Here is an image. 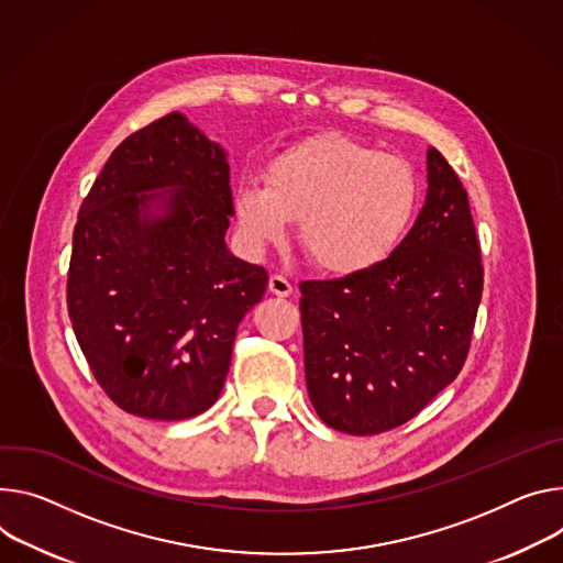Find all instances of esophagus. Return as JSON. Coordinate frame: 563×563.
Instances as JSON below:
<instances>
[{
	"label": "esophagus",
	"instance_id": "34e87169",
	"mask_svg": "<svg viewBox=\"0 0 563 563\" xmlns=\"http://www.w3.org/2000/svg\"><path fill=\"white\" fill-rule=\"evenodd\" d=\"M269 291L276 294V296H280V298H287V296L294 291V287H291V283H289L285 276L274 274V276L269 278Z\"/></svg>",
	"mask_w": 563,
	"mask_h": 563
}]
</instances>
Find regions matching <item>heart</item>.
<instances>
[{
	"instance_id": "1",
	"label": "heart",
	"mask_w": 563,
	"mask_h": 563,
	"mask_svg": "<svg viewBox=\"0 0 563 563\" xmlns=\"http://www.w3.org/2000/svg\"><path fill=\"white\" fill-rule=\"evenodd\" d=\"M233 203L251 242H280L298 222L300 249L319 269L356 274L386 261L411 229L420 179L404 157L328 134L283 150L265 184L242 181Z\"/></svg>"
}]
</instances>
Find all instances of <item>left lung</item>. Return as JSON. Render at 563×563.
<instances>
[{
    "instance_id": "1",
    "label": "left lung",
    "mask_w": 563,
    "mask_h": 563,
    "mask_svg": "<svg viewBox=\"0 0 563 563\" xmlns=\"http://www.w3.org/2000/svg\"><path fill=\"white\" fill-rule=\"evenodd\" d=\"M424 207L379 265L300 283L305 382L319 418L350 435L401 427L463 371L483 296L467 190L427 150Z\"/></svg>"
}]
</instances>
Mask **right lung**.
<instances>
[{"label": "right lung", "instance_id": "right-lung-1", "mask_svg": "<svg viewBox=\"0 0 563 563\" xmlns=\"http://www.w3.org/2000/svg\"><path fill=\"white\" fill-rule=\"evenodd\" d=\"M227 152L173 112L130 134L80 203L67 308L85 360L125 413L186 420L222 393L265 267L227 249Z\"/></svg>", "mask_w": 563, "mask_h": 563}]
</instances>
